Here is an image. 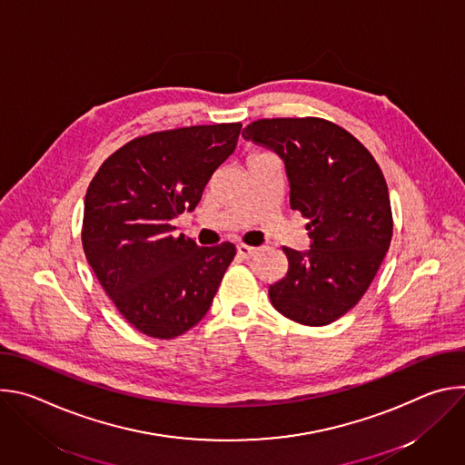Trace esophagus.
<instances>
[{
  "label": "esophagus",
  "mask_w": 465,
  "mask_h": 465,
  "mask_svg": "<svg viewBox=\"0 0 465 465\" xmlns=\"http://www.w3.org/2000/svg\"><path fill=\"white\" fill-rule=\"evenodd\" d=\"M255 253H257V248L246 246V244H237V255H239L241 259H250V257H253Z\"/></svg>",
  "instance_id": "1"
}]
</instances>
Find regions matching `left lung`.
Segmentation results:
<instances>
[{
    "instance_id": "obj_1",
    "label": "left lung",
    "mask_w": 465,
    "mask_h": 465,
    "mask_svg": "<svg viewBox=\"0 0 465 465\" xmlns=\"http://www.w3.org/2000/svg\"><path fill=\"white\" fill-rule=\"evenodd\" d=\"M242 138L276 153L302 212L311 248L283 246L289 271L269 287L272 305L303 325H327L359 303L391 241L384 176L342 126L318 117L259 119Z\"/></svg>"
}]
</instances>
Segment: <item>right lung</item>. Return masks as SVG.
I'll list each match as a JSON object with an SVG mask.
<instances>
[{"label":"right lung","instance_id":"add662e5","mask_svg":"<svg viewBox=\"0 0 465 465\" xmlns=\"http://www.w3.org/2000/svg\"><path fill=\"white\" fill-rule=\"evenodd\" d=\"M241 123L153 132L115 151L94 176L83 219L90 267L117 311L142 333L174 339L212 307L235 255L198 248L171 221L193 212L237 147Z\"/></svg>","mask_w":465,"mask_h":465}]
</instances>
